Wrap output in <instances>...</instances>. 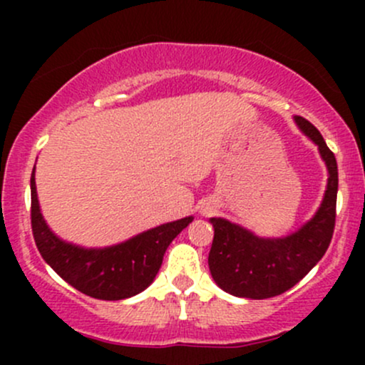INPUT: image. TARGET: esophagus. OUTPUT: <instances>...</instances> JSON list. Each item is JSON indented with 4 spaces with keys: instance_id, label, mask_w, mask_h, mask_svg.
Listing matches in <instances>:
<instances>
[{
    "instance_id": "esophagus-1",
    "label": "esophagus",
    "mask_w": 365,
    "mask_h": 365,
    "mask_svg": "<svg viewBox=\"0 0 365 365\" xmlns=\"http://www.w3.org/2000/svg\"><path fill=\"white\" fill-rule=\"evenodd\" d=\"M204 212V215H207V211H202Z\"/></svg>"
}]
</instances>
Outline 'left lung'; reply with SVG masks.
I'll return each instance as SVG.
<instances>
[{"mask_svg": "<svg viewBox=\"0 0 365 365\" xmlns=\"http://www.w3.org/2000/svg\"><path fill=\"white\" fill-rule=\"evenodd\" d=\"M295 123L319 149L328 168V187L321 207L302 228L288 237L262 238L223 217H211L215 238L209 269L217 287L244 299L262 300L295 287L321 261L334 232L338 194L336 158L311 121L295 116Z\"/></svg>", "mask_w": 365, "mask_h": 365, "instance_id": "8db88e82", "label": "left lung"}]
</instances>
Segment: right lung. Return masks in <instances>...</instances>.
<instances>
[{"label": "right lung", "mask_w": 365, "mask_h": 365, "mask_svg": "<svg viewBox=\"0 0 365 365\" xmlns=\"http://www.w3.org/2000/svg\"><path fill=\"white\" fill-rule=\"evenodd\" d=\"M36 166L31 177V223L37 250L49 266L78 292L99 300H123L137 295L156 278L168 245L194 217L156 226L118 245L83 249L58 238L41 215L36 190Z\"/></svg>", "instance_id": "right-lung-1"}]
</instances>
